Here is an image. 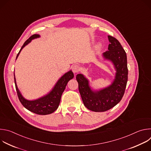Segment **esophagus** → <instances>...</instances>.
I'll list each match as a JSON object with an SVG mask.
<instances>
[{"label": "esophagus", "mask_w": 151, "mask_h": 151, "mask_svg": "<svg viewBox=\"0 0 151 151\" xmlns=\"http://www.w3.org/2000/svg\"><path fill=\"white\" fill-rule=\"evenodd\" d=\"M80 70V67L78 65H74L73 67H72V70L73 72L74 73H78L79 71Z\"/></svg>", "instance_id": "obj_1"}]
</instances>
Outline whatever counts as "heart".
I'll return each mask as SVG.
<instances>
[{
	"mask_svg": "<svg viewBox=\"0 0 151 151\" xmlns=\"http://www.w3.org/2000/svg\"><path fill=\"white\" fill-rule=\"evenodd\" d=\"M101 43H99V44H97L96 45V48L97 49V50H99L101 47Z\"/></svg>",
	"mask_w": 151,
	"mask_h": 151,
	"instance_id": "b5f03b06",
	"label": "heart"
}]
</instances>
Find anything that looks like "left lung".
Here are the masks:
<instances>
[{"label": "left lung", "mask_w": 151, "mask_h": 151, "mask_svg": "<svg viewBox=\"0 0 151 151\" xmlns=\"http://www.w3.org/2000/svg\"><path fill=\"white\" fill-rule=\"evenodd\" d=\"M108 51L103 53L104 60L111 61L116 70L115 79L108 87L94 90L90 86L89 81L82 74L76 76L79 91L84 106L94 112H104L116 106L122 99L128 80L127 55L119 42L108 36Z\"/></svg>", "instance_id": "1"}]
</instances>
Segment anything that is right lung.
<instances>
[{"instance_id": "add662e5", "label": "right lung", "mask_w": 151, "mask_h": 151, "mask_svg": "<svg viewBox=\"0 0 151 151\" xmlns=\"http://www.w3.org/2000/svg\"><path fill=\"white\" fill-rule=\"evenodd\" d=\"M40 37L39 35L35 34L30 36L24 43L21 47L18 54L17 55L16 59L18 58L20 52L27 45L35 39ZM74 77L73 73L72 70H69L67 73H64L56 82L53 88L46 95L41 97L37 99L29 100L25 99L21 94L16 83V79L14 73V81L15 84L16 91L18 99L23 104V106L29 111L38 115H45L53 113L57 109L60 103L61 95L66 88L68 82Z\"/></svg>"}]
</instances>
